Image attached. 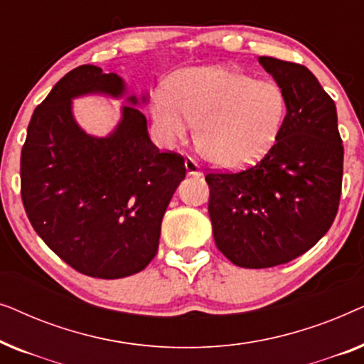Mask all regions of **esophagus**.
Returning a JSON list of instances; mask_svg holds the SVG:
<instances>
[{"label": "esophagus", "mask_w": 364, "mask_h": 364, "mask_svg": "<svg viewBox=\"0 0 364 364\" xmlns=\"http://www.w3.org/2000/svg\"><path fill=\"white\" fill-rule=\"evenodd\" d=\"M186 168H187L188 176H200V173H202L200 166H198V164L193 161L192 157L186 159Z\"/></svg>", "instance_id": "esophagus-1"}]
</instances>
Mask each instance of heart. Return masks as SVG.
Wrapping results in <instances>:
<instances>
[{
	"instance_id": "heart-1",
	"label": "heart",
	"mask_w": 364,
	"mask_h": 364,
	"mask_svg": "<svg viewBox=\"0 0 364 364\" xmlns=\"http://www.w3.org/2000/svg\"><path fill=\"white\" fill-rule=\"evenodd\" d=\"M152 114L166 141H183L193 122L196 142L207 161L240 168L275 144L287 97L272 81L227 68H193L177 74L171 91L154 94Z\"/></svg>"
}]
</instances>
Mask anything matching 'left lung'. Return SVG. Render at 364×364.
Masks as SVG:
<instances>
[{"instance_id": "8db88e82", "label": "left lung", "mask_w": 364, "mask_h": 364, "mask_svg": "<svg viewBox=\"0 0 364 364\" xmlns=\"http://www.w3.org/2000/svg\"><path fill=\"white\" fill-rule=\"evenodd\" d=\"M258 61L287 97L280 134L255 166L205 176L215 245L242 268L283 265L310 250L335 220L343 181L335 101L301 64Z\"/></svg>"}]
</instances>
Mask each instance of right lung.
<instances>
[{"mask_svg": "<svg viewBox=\"0 0 364 364\" xmlns=\"http://www.w3.org/2000/svg\"><path fill=\"white\" fill-rule=\"evenodd\" d=\"M124 91L117 74L92 64L69 71L34 109L19 167L23 205L38 235L74 270L104 280L152 262L162 217L186 177L183 157L154 146L139 109L124 106L109 137L89 136L74 121L73 97ZM129 102L137 104L136 96Z\"/></svg>", "mask_w": 364, "mask_h": 364, "instance_id": "1", "label": "right lung"}]
</instances>
